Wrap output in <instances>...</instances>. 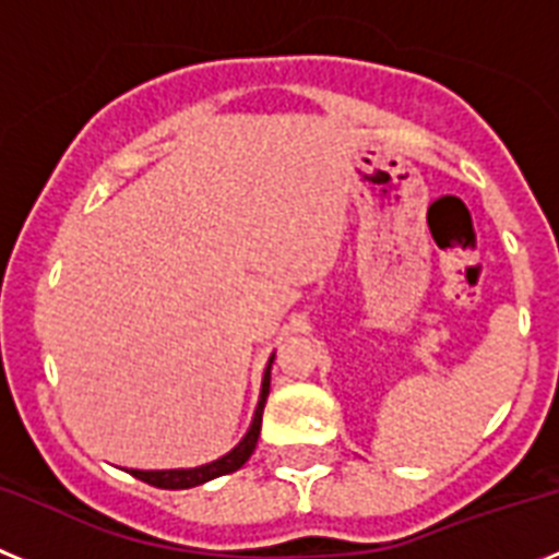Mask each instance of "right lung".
<instances>
[{
	"label": "right lung",
	"instance_id": "1",
	"mask_svg": "<svg viewBox=\"0 0 559 559\" xmlns=\"http://www.w3.org/2000/svg\"><path fill=\"white\" fill-rule=\"evenodd\" d=\"M270 367H272V358H270ZM270 367H266L264 381H261V397H258V406H255V415H252L250 429H247L243 440L233 449V452H227L224 457H218V461L204 463V466H195V468H164V472H142V468H130V475L150 483V486H156V489H192V486H201V483L213 480V477L229 475V472L241 468L243 463L250 461V454L255 452L258 435H261V415H264V403H266V395H270Z\"/></svg>",
	"mask_w": 559,
	"mask_h": 559
}]
</instances>
